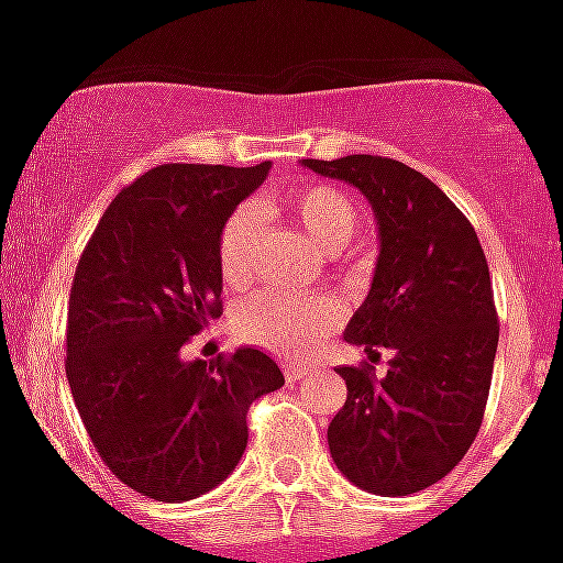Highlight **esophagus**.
I'll use <instances>...</instances> for the list:
<instances>
[{
	"label": "esophagus",
	"instance_id": "34e87169",
	"mask_svg": "<svg viewBox=\"0 0 563 563\" xmlns=\"http://www.w3.org/2000/svg\"><path fill=\"white\" fill-rule=\"evenodd\" d=\"M283 374H286V379H289V383H298V379H303V376L309 374V365L289 362V365H283Z\"/></svg>",
	"mask_w": 563,
	"mask_h": 563
}]
</instances>
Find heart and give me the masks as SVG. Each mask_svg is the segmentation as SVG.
<instances>
[{"instance_id": "b5f03b06", "label": "heart", "mask_w": 563, "mask_h": 563, "mask_svg": "<svg viewBox=\"0 0 563 563\" xmlns=\"http://www.w3.org/2000/svg\"><path fill=\"white\" fill-rule=\"evenodd\" d=\"M291 219L327 254H342L360 233V207L351 195L327 184H309L289 195ZM263 233V216L254 203H239L219 236V265L230 286H245L254 274V254ZM342 324V307L324 295L263 291L236 312V333L245 342L283 360H307L327 335Z\"/></svg>"}]
</instances>
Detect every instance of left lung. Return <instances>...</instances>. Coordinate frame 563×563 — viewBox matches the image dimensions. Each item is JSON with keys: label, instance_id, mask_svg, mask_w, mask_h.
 <instances>
[{"label": "left lung", "instance_id": "1", "mask_svg": "<svg viewBox=\"0 0 563 563\" xmlns=\"http://www.w3.org/2000/svg\"><path fill=\"white\" fill-rule=\"evenodd\" d=\"M360 189L374 207L379 256L365 303L344 330L374 365L335 368L347 400L327 429L335 467L356 488L406 497L435 485L476 441L499 324L479 236L464 212L411 166L351 154L303 161Z\"/></svg>", "mask_w": 563, "mask_h": 563}]
</instances>
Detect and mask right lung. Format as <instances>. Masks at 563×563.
<instances>
[{"instance_id": "right-lung-1", "label": "right lung", "mask_w": 563, "mask_h": 563, "mask_svg": "<svg viewBox=\"0 0 563 563\" xmlns=\"http://www.w3.org/2000/svg\"><path fill=\"white\" fill-rule=\"evenodd\" d=\"M268 169L163 163L110 201L78 260L66 379L92 446L143 497L180 503L228 479L251 402L283 385L256 347L180 356L221 316V228Z\"/></svg>"}]
</instances>
